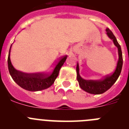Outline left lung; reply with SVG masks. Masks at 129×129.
Masks as SVG:
<instances>
[{
    "mask_svg": "<svg viewBox=\"0 0 129 129\" xmlns=\"http://www.w3.org/2000/svg\"><path fill=\"white\" fill-rule=\"evenodd\" d=\"M106 31H107L108 37L113 41L114 44L116 47L118 48V50L119 59H118L115 71L112 74L105 76L104 78L101 80H85L82 78L79 75V64L78 62L77 63L76 71H77V79L79 82V85L80 86L81 88L90 94H101L108 90L118 79L121 74V69H122L123 57L120 45L118 43L116 37L114 36L113 33L112 32L111 30H110L109 28H107Z\"/></svg>",
    "mask_w": 129,
    "mask_h": 129,
    "instance_id": "8db88e82",
    "label": "left lung"
}]
</instances>
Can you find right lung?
I'll use <instances>...</instances> for the list:
<instances>
[{
	"label": "right lung",
	"mask_w": 129,
	"mask_h": 129,
	"mask_svg": "<svg viewBox=\"0 0 129 129\" xmlns=\"http://www.w3.org/2000/svg\"><path fill=\"white\" fill-rule=\"evenodd\" d=\"M11 50V48H10ZM10 50L8 58V70L11 77L19 86L28 91H39L48 88L53 85L59 75V70L63 65L67 55L59 59L55 64L54 69L50 74H26L18 71L13 67L10 60Z\"/></svg>",
	"instance_id": "right-lung-1"
}]
</instances>
